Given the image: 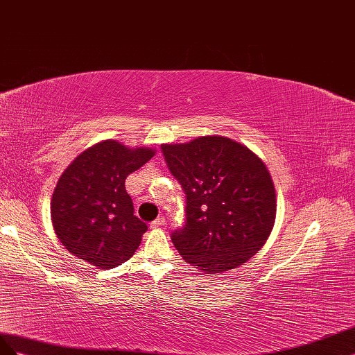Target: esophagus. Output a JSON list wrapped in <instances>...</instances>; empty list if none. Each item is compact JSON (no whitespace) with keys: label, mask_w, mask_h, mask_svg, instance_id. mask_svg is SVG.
<instances>
[{"label":"esophagus","mask_w":355,"mask_h":355,"mask_svg":"<svg viewBox=\"0 0 355 355\" xmlns=\"http://www.w3.org/2000/svg\"><path fill=\"white\" fill-rule=\"evenodd\" d=\"M165 226V218L164 217H157L155 221L150 223V227L151 229H159V227H164Z\"/></svg>","instance_id":"obj_1"}]
</instances>
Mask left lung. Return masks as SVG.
Returning a JSON list of instances; mask_svg holds the SVG:
<instances>
[{"mask_svg":"<svg viewBox=\"0 0 355 355\" xmlns=\"http://www.w3.org/2000/svg\"><path fill=\"white\" fill-rule=\"evenodd\" d=\"M186 195V221L171 239L191 266L207 273L235 269L265 245L277 216L266 165L226 137L162 146Z\"/></svg>","mask_w":355,"mask_h":355,"instance_id":"left-lung-1","label":"left lung"}]
</instances>
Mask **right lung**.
Masks as SVG:
<instances>
[{
  "label": "right lung",
  "mask_w": 355,
  "mask_h": 355,
  "mask_svg": "<svg viewBox=\"0 0 355 355\" xmlns=\"http://www.w3.org/2000/svg\"><path fill=\"white\" fill-rule=\"evenodd\" d=\"M153 156L151 148L107 139L71 162L50 205L56 235L71 254L99 269L134 256L147 225L134 214L125 181Z\"/></svg>",
  "instance_id": "right-lung-1"
}]
</instances>
